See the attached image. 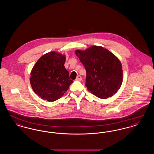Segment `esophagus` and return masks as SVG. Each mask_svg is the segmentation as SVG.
<instances>
[{"instance_id": "obj_1", "label": "esophagus", "mask_w": 154, "mask_h": 154, "mask_svg": "<svg viewBox=\"0 0 154 154\" xmlns=\"http://www.w3.org/2000/svg\"><path fill=\"white\" fill-rule=\"evenodd\" d=\"M77 81H81L82 80V77H81V75H78L77 77V78H76V79H75Z\"/></svg>"}]
</instances>
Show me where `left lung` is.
I'll list each match as a JSON object with an SVG mask.
<instances>
[{
    "label": "left lung",
    "mask_w": 154,
    "mask_h": 154,
    "mask_svg": "<svg viewBox=\"0 0 154 154\" xmlns=\"http://www.w3.org/2000/svg\"><path fill=\"white\" fill-rule=\"evenodd\" d=\"M75 55L87 72L85 85L91 94L100 99L114 95L122 82V67L119 60L108 50L92 46Z\"/></svg>",
    "instance_id": "obj_1"
}]
</instances>
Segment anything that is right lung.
Returning a JSON list of instances; mask_svg holds the SVG:
<instances>
[{
	"label": "right lung",
	"instance_id": "right-lung-1",
	"mask_svg": "<svg viewBox=\"0 0 154 154\" xmlns=\"http://www.w3.org/2000/svg\"><path fill=\"white\" fill-rule=\"evenodd\" d=\"M65 59V55L50 52L43 55L33 66L30 82L36 94L43 100H58L73 83L64 66Z\"/></svg>",
	"mask_w": 154,
	"mask_h": 154
}]
</instances>
